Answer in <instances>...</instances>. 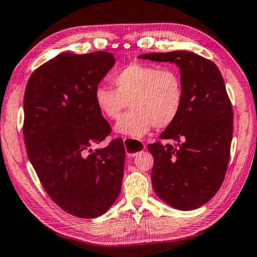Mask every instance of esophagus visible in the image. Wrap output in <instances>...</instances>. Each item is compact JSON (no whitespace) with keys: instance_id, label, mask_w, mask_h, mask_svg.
Listing matches in <instances>:
<instances>
[{"instance_id":"1","label":"esophagus","mask_w":257,"mask_h":257,"mask_svg":"<svg viewBox=\"0 0 257 257\" xmlns=\"http://www.w3.org/2000/svg\"><path fill=\"white\" fill-rule=\"evenodd\" d=\"M123 144L125 148V152H127V156L130 158L137 156L138 153L145 150V144L143 142L140 141H133L129 140V138H124Z\"/></svg>"}]
</instances>
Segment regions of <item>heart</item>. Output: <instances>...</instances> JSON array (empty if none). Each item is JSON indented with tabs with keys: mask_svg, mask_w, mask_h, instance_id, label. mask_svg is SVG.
Instances as JSON below:
<instances>
[{
	"mask_svg": "<svg viewBox=\"0 0 257 257\" xmlns=\"http://www.w3.org/2000/svg\"><path fill=\"white\" fill-rule=\"evenodd\" d=\"M111 80L115 90L99 85L93 98L101 115L108 120L119 119L130 103L132 109L114 125L117 135L140 140L153 125L166 128L180 115L184 88L180 73L173 68L133 63Z\"/></svg>",
	"mask_w": 257,
	"mask_h": 257,
	"instance_id": "b5f03b06",
	"label": "heart"
}]
</instances>
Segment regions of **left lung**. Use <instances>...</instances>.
I'll list each match as a JSON object with an SVG mask.
<instances>
[{"label":"left lung","instance_id":"1","mask_svg":"<svg viewBox=\"0 0 257 257\" xmlns=\"http://www.w3.org/2000/svg\"><path fill=\"white\" fill-rule=\"evenodd\" d=\"M180 68L184 101L180 115L160 135L177 148L150 144L154 158L152 186L167 205L193 210L216 194L225 177L233 133V113L216 65L194 52H154L138 56Z\"/></svg>","mask_w":257,"mask_h":257}]
</instances>
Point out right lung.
<instances>
[{"mask_svg":"<svg viewBox=\"0 0 257 257\" xmlns=\"http://www.w3.org/2000/svg\"><path fill=\"white\" fill-rule=\"evenodd\" d=\"M114 64V55L105 51L62 52L35 70L26 85L28 159L49 197L76 217L105 214L121 191L122 140L92 150L111 133L93 93Z\"/></svg>","mask_w":257,"mask_h":257,"instance_id":"right-lung-1","label":"right lung"}]
</instances>
